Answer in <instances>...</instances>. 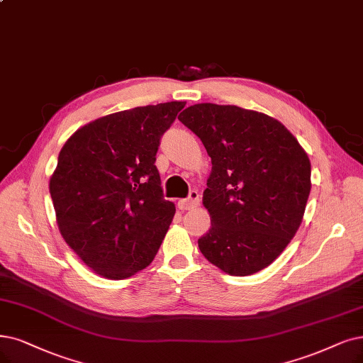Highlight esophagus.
<instances>
[{
  "label": "esophagus",
  "mask_w": 363,
  "mask_h": 363,
  "mask_svg": "<svg viewBox=\"0 0 363 363\" xmlns=\"http://www.w3.org/2000/svg\"><path fill=\"white\" fill-rule=\"evenodd\" d=\"M177 206L180 210H192V208L198 207L199 206V194L196 191H192L189 194V196L184 199H180Z\"/></svg>",
  "instance_id": "34e87169"
}]
</instances>
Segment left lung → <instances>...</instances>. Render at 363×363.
<instances>
[{
	"label": "left lung",
	"mask_w": 363,
	"mask_h": 363,
	"mask_svg": "<svg viewBox=\"0 0 363 363\" xmlns=\"http://www.w3.org/2000/svg\"><path fill=\"white\" fill-rule=\"evenodd\" d=\"M179 121L211 157L204 207L211 228L201 253L230 275L272 264L295 237L311 191V164L283 123L237 106L202 103Z\"/></svg>",
	"instance_id": "1"
}]
</instances>
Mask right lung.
<instances>
[{"mask_svg": "<svg viewBox=\"0 0 363 363\" xmlns=\"http://www.w3.org/2000/svg\"><path fill=\"white\" fill-rule=\"evenodd\" d=\"M182 101L113 113L77 129L57 156L50 196L65 242L106 279L152 264L176 207L155 165Z\"/></svg>", "mask_w": 363, "mask_h": 363, "instance_id": "add662e5", "label": "right lung"}]
</instances>
